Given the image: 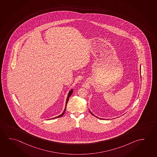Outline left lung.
Returning a JSON list of instances; mask_svg holds the SVG:
<instances>
[{
    "label": "left lung",
    "mask_w": 157,
    "mask_h": 157,
    "mask_svg": "<svg viewBox=\"0 0 157 157\" xmlns=\"http://www.w3.org/2000/svg\"><path fill=\"white\" fill-rule=\"evenodd\" d=\"M90 113H91V114H92V115H93V116H94V115H93V114L92 113V112H90ZM95 117H97V118H99V119H101V120H103V119H102V118H99V117H97V116H95Z\"/></svg>",
    "instance_id": "1"
}]
</instances>
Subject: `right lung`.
I'll return each instance as SVG.
<instances>
[{"instance_id":"add662e5","label":"right lung","mask_w":157,"mask_h":157,"mask_svg":"<svg viewBox=\"0 0 157 157\" xmlns=\"http://www.w3.org/2000/svg\"><path fill=\"white\" fill-rule=\"evenodd\" d=\"M72 92H73V90H71L70 91H69V93H68L67 99V101H66V106H65V108L64 110V111L62 113L61 115H60L59 116H57V117H55V118H51V119H55V118H59V117H62L63 115L64 114L65 112V109H66V108H67V102H68V100H69V97L71 96V95L72 94Z\"/></svg>"}]
</instances>
